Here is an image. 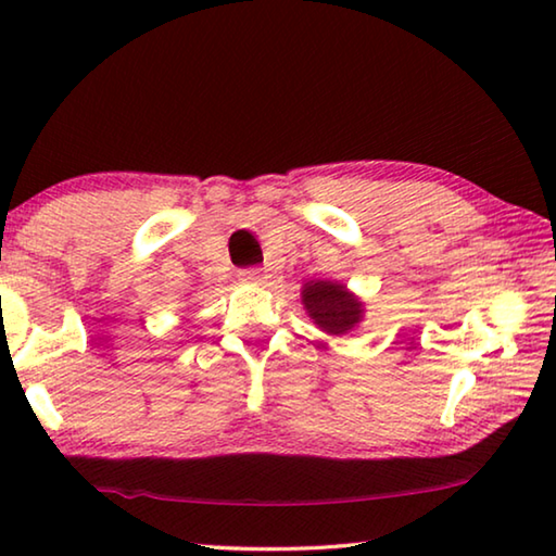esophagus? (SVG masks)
<instances>
[{
	"label": "esophagus",
	"mask_w": 556,
	"mask_h": 556,
	"mask_svg": "<svg viewBox=\"0 0 556 556\" xmlns=\"http://www.w3.org/2000/svg\"><path fill=\"white\" fill-rule=\"evenodd\" d=\"M240 279L248 281V285H260V281L265 279V275H262V269H257V267H248L240 271Z\"/></svg>",
	"instance_id": "obj_1"
}]
</instances>
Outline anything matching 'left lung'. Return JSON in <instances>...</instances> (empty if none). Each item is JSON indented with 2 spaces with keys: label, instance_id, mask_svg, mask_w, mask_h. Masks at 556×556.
<instances>
[{
  "label": "left lung",
  "instance_id": "obj_1",
  "mask_svg": "<svg viewBox=\"0 0 556 556\" xmlns=\"http://www.w3.org/2000/svg\"><path fill=\"white\" fill-rule=\"evenodd\" d=\"M301 304L312 321L328 336H345L363 324L365 304L343 281L308 279L301 287Z\"/></svg>",
  "mask_w": 556,
  "mask_h": 556
}]
</instances>
